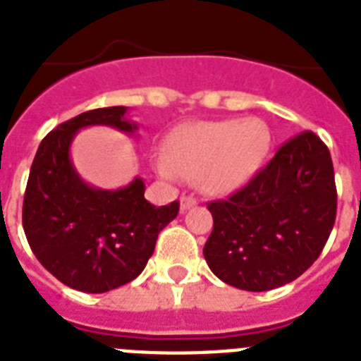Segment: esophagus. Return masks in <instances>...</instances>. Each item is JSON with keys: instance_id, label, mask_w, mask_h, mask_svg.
<instances>
[{"instance_id": "34e87169", "label": "esophagus", "mask_w": 361, "mask_h": 361, "mask_svg": "<svg viewBox=\"0 0 361 361\" xmlns=\"http://www.w3.org/2000/svg\"><path fill=\"white\" fill-rule=\"evenodd\" d=\"M196 204H198V202H196V198H192V196H181V200H180L181 211H187V209L195 207Z\"/></svg>"}]
</instances>
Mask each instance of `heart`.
<instances>
[{
	"instance_id": "obj_1",
	"label": "heart",
	"mask_w": 361,
	"mask_h": 361,
	"mask_svg": "<svg viewBox=\"0 0 361 361\" xmlns=\"http://www.w3.org/2000/svg\"><path fill=\"white\" fill-rule=\"evenodd\" d=\"M269 132L259 119L205 121L176 132L166 157L156 161L157 172L172 180L176 174L196 180L211 195L240 189L264 161Z\"/></svg>"
}]
</instances>
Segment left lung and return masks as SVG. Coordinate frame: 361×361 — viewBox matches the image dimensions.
Listing matches in <instances>:
<instances>
[{
    "label": "left lung",
    "mask_w": 361,
    "mask_h": 361,
    "mask_svg": "<svg viewBox=\"0 0 361 361\" xmlns=\"http://www.w3.org/2000/svg\"><path fill=\"white\" fill-rule=\"evenodd\" d=\"M207 209L214 224L204 257L220 281L247 292L292 283L321 255L334 227L329 148L310 130L301 132L242 189Z\"/></svg>",
    "instance_id": "1"
}]
</instances>
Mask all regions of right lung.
Returning a JSON list of instances; mask_svg holds the SVG:
<instances>
[{
  "label": "right lung",
  "mask_w": 361,
  "mask_h": 361,
  "mask_svg": "<svg viewBox=\"0 0 361 361\" xmlns=\"http://www.w3.org/2000/svg\"><path fill=\"white\" fill-rule=\"evenodd\" d=\"M124 106L97 108L59 124L42 139L23 196V231L36 259L69 288L102 293L134 281L157 235L178 216L180 202L156 207L145 183L102 190L80 180L69 147L80 128L106 124L134 134Z\"/></svg>",
  "instance_id": "obj_1"
}]
</instances>
